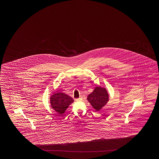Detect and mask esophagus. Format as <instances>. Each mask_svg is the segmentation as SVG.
<instances>
[{
  "label": "esophagus",
  "mask_w": 159,
  "mask_h": 159,
  "mask_svg": "<svg viewBox=\"0 0 159 159\" xmlns=\"http://www.w3.org/2000/svg\"><path fill=\"white\" fill-rule=\"evenodd\" d=\"M81 100H82V98H79L76 99V101H81Z\"/></svg>",
  "instance_id": "34e87169"
}]
</instances>
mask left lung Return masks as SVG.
Here are the masks:
<instances>
[{"label": "left lung", "instance_id": "left-lung-1", "mask_svg": "<svg viewBox=\"0 0 159 159\" xmlns=\"http://www.w3.org/2000/svg\"><path fill=\"white\" fill-rule=\"evenodd\" d=\"M89 102L96 111H99L107 103L109 99L108 92L105 88L96 86L94 91L87 98Z\"/></svg>", "mask_w": 159, "mask_h": 159}]
</instances>
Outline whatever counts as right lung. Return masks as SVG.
Listing matches in <instances>:
<instances>
[{
    "label": "right lung",
    "instance_id": "obj_1",
    "mask_svg": "<svg viewBox=\"0 0 159 159\" xmlns=\"http://www.w3.org/2000/svg\"><path fill=\"white\" fill-rule=\"evenodd\" d=\"M73 102L74 99L71 97L61 92L54 93L50 98L52 108L61 115L64 113L69 106Z\"/></svg>",
    "mask_w": 159,
    "mask_h": 159
}]
</instances>
